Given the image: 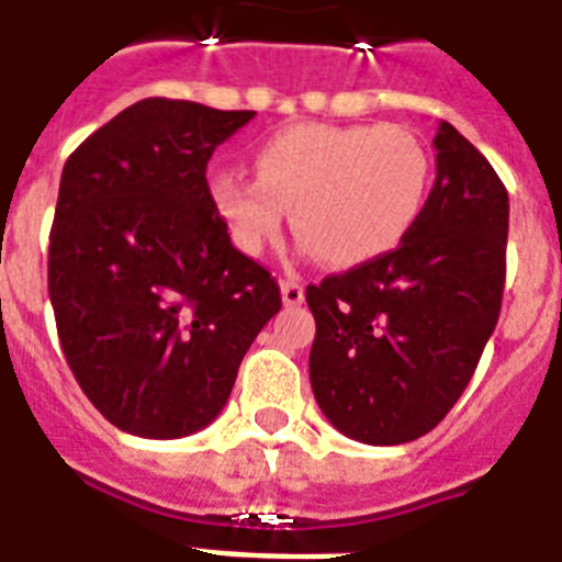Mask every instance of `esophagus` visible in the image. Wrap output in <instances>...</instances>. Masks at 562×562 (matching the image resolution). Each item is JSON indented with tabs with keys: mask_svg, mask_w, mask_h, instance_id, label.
I'll list each match as a JSON object with an SVG mask.
<instances>
[{
	"mask_svg": "<svg viewBox=\"0 0 562 562\" xmlns=\"http://www.w3.org/2000/svg\"><path fill=\"white\" fill-rule=\"evenodd\" d=\"M280 291H282V303L291 305V308H294V305H300L305 300L303 285H300V282H294V280H282Z\"/></svg>",
	"mask_w": 562,
	"mask_h": 562,
	"instance_id": "34e87169",
	"label": "esophagus"
}]
</instances>
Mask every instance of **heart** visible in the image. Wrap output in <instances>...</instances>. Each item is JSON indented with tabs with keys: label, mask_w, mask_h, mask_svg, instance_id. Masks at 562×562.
<instances>
[{
	"label": "heart",
	"mask_w": 562,
	"mask_h": 562,
	"mask_svg": "<svg viewBox=\"0 0 562 562\" xmlns=\"http://www.w3.org/2000/svg\"><path fill=\"white\" fill-rule=\"evenodd\" d=\"M257 178L210 176V202L241 254L259 257L291 222L300 250L331 268L386 257L413 234L432 184L430 153L413 132L372 123H296L254 153Z\"/></svg>",
	"instance_id": "b5f03b06"
}]
</instances>
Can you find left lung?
<instances>
[{
  "instance_id": "left-lung-1",
  "label": "left lung",
  "mask_w": 562,
  "mask_h": 562,
  "mask_svg": "<svg viewBox=\"0 0 562 562\" xmlns=\"http://www.w3.org/2000/svg\"><path fill=\"white\" fill-rule=\"evenodd\" d=\"M436 184L413 234L386 257L308 285L317 323L308 375L337 430L404 445L450 413L499 321L508 190L447 121Z\"/></svg>"
}]
</instances>
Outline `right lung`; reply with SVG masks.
Instances as JSON below:
<instances>
[{"instance_id":"1","label":"right lung","mask_w":562,"mask_h":562,"mask_svg":"<svg viewBox=\"0 0 562 562\" xmlns=\"http://www.w3.org/2000/svg\"><path fill=\"white\" fill-rule=\"evenodd\" d=\"M250 117L138 100L63 167L48 294L77 384L117 430L181 439L207 427L280 312L277 282L231 245L204 176Z\"/></svg>"}]
</instances>
